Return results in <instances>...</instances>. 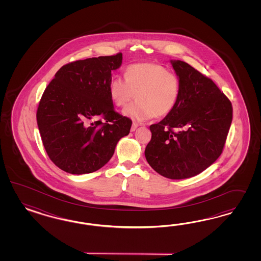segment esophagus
Here are the masks:
<instances>
[{"instance_id":"esophagus-1","label":"esophagus","mask_w":261,"mask_h":261,"mask_svg":"<svg viewBox=\"0 0 261 261\" xmlns=\"http://www.w3.org/2000/svg\"><path fill=\"white\" fill-rule=\"evenodd\" d=\"M140 126V124L139 123H137V122H133V124H132V126H131V131L133 132L135 131L138 127Z\"/></svg>"}]
</instances>
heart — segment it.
<instances>
[{
    "label": "heart",
    "instance_id": "1",
    "mask_svg": "<svg viewBox=\"0 0 261 261\" xmlns=\"http://www.w3.org/2000/svg\"><path fill=\"white\" fill-rule=\"evenodd\" d=\"M180 90L178 75L155 63L130 65L125 70V79L115 76L109 84L111 98L118 107H125L136 95L137 100L127 107L124 115L139 121L171 113Z\"/></svg>",
    "mask_w": 261,
    "mask_h": 261
}]
</instances>
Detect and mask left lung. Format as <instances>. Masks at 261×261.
Listing matches in <instances>:
<instances>
[{"mask_svg":"<svg viewBox=\"0 0 261 261\" xmlns=\"http://www.w3.org/2000/svg\"><path fill=\"white\" fill-rule=\"evenodd\" d=\"M180 95L171 113L150 125L144 151L151 167L179 180L204 171L223 152L232 120L229 98L211 79L184 61H171Z\"/></svg>","mask_w":261,"mask_h":261,"instance_id":"left-lung-1","label":"left lung"}]
</instances>
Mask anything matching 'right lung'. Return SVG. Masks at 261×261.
I'll return each instance as SVG.
<instances>
[{"instance_id": "add662e5", "label": "right lung", "mask_w": 261, "mask_h": 261, "mask_svg": "<svg viewBox=\"0 0 261 261\" xmlns=\"http://www.w3.org/2000/svg\"><path fill=\"white\" fill-rule=\"evenodd\" d=\"M121 62L119 53L66 64L45 89L37 124L48 158L64 171L95 172L129 134L132 120L115 110L109 93L111 72Z\"/></svg>"}]
</instances>
